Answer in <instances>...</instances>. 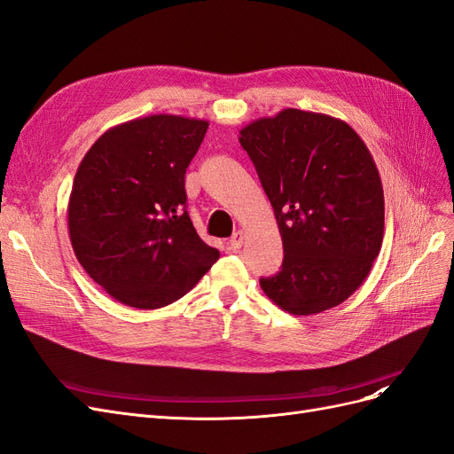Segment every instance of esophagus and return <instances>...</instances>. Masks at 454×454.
I'll return each mask as SVG.
<instances>
[{
	"mask_svg": "<svg viewBox=\"0 0 454 454\" xmlns=\"http://www.w3.org/2000/svg\"><path fill=\"white\" fill-rule=\"evenodd\" d=\"M229 244H231V248H232V250H239L240 246L244 244V232H242V231L232 232V237H231Z\"/></svg>",
	"mask_w": 454,
	"mask_h": 454,
	"instance_id": "1",
	"label": "esophagus"
}]
</instances>
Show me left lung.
Instances as JSON below:
<instances>
[{"mask_svg":"<svg viewBox=\"0 0 454 454\" xmlns=\"http://www.w3.org/2000/svg\"><path fill=\"white\" fill-rule=\"evenodd\" d=\"M284 244L261 290L282 310L318 314L348 299L373 267L384 195L367 145L345 121L287 107L240 130Z\"/></svg>","mask_w":454,"mask_h":454,"instance_id":"obj_1","label":"left lung"}]
</instances>
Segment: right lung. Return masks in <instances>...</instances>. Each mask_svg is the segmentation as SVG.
<instances>
[{
  "instance_id": "right-lung-1",
  "label": "right lung",
  "mask_w": 454,
  "mask_h": 454,
  "mask_svg": "<svg viewBox=\"0 0 454 454\" xmlns=\"http://www.w3.org/2000/svg\"><path fill=\"white\" fill-rule=\"evenodd\" d=\"M208 121L149 115L104 132L81 160L67 204L75 257L122 305L160 309L215 263L187 214L185 170Z\"/></svg>"
}]
</instances>
